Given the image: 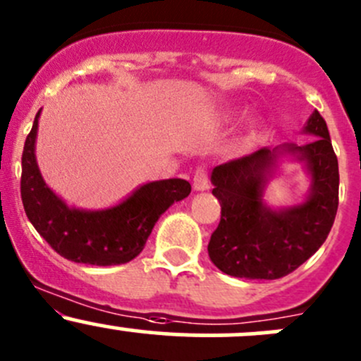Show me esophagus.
Segmentation results:
<instances>
[{
	"label": "esophagus",
	"mask_w": 361,
	"mask_h": 361,
	"mask_svg": "<svg viewBox=\"0 0 361 361\" xmlns=\"http://www.w3.org/2000/svg\"><path fill=\"white\" fill-rule=\"evenodd\" d=\"M193 188L199 192H204L209 188V178H207V168L206 166H199L193 173Z\"/></svg>",
	"instance_id": "1"
}]
</instances>
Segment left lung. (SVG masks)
Masks as SVG:
<instances>
[{"instance_id": "left-lung-1", "label": "left lung", "mask_w": 361, "mask_h": 361, "mask_svg": "<svg viewBox=\"0 0 361 361\" xmlns=\"http://www.w3.org/2000/svg\"><path fill=\"white\" fill-rule=\"evenodd\" d=\"M305 133L317 140L261 149L212 169V195L221 204V219L212 231L209 257L223 273L238 279L275 280L310 259L327 238L339 206V166L327 123L314 111ZM305 161L312 176L305 203L271 210L262 195L280 154Z\"/></svg>"}]
</instances>
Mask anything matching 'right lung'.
Wrapping results in <instances>:
<instances>
[{"mask_svg":"<svg viewBox=\"0 0 361 361\" xmlns=\"http://www.w3.org/2000/svg\"><path fill=\"white\" fill-rule=\"evenodd\" d=\"M39 114L22 152L20 195L29 221L51 249L74 263L112 267L135 259L162 212L188 197L190 183L181 178L150 181L109 209L69 207L48 188L37 168L34 149Z\"/></svg>","mask_w":361,"mask_h":361,"instance_id":"obj_1","label":"right lung"}]
</instances>
